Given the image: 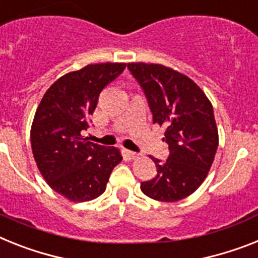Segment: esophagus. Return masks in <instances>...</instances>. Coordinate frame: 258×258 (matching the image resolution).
<instances>
[{
  "mask_svg": "<svg viewBox=\"0 0 258 258\" xmlns=\"http://www.w3.org/2000/svg\"><path fill=\"white\" fill-rule=\"evenodd\" d=\"M125 156L128 157V159H136L138 156H139V153H136V152H133V151H128V149H125L124 151Z\"/></svg>",
  "mask_w": 258,
  "mask_h": 258,
  "instance_id": "1",
  "label": "esophagus"
}]
</instances>
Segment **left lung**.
I'll list each match as a JSON object with an SVG mask.
<instances>
[{"mask_svg":"<svg viewBox=\"0 0 258 258\" xmlns=\"http://www.w3.org/2000/svg\"><path fill=\"white\" fill-rule=\"evenodd\" d=\"M127 68L146 94L153 123L166 127L169 147L166 161L152 157L157 176L140 189L161 202L186 198L207 177L219 144L213 105L196 82L168 67L130 62Z\"/></svg>","mask_w":258,"mask_h":258,"instance_id":"obj_1","label":"left lung"}]
</instances>
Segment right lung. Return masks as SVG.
Wrapping results in <instances>:
<instances>
[{
	"label": "right lung",
	"instance_id": "add662e5",
	"mask_svg": "<svg viewBox=\"0 0 258 258\" xmlns=\"http://www.w3.org/2000/svg\"><path fill=\"white\" fill-rule=\"evenodd\" d=\"M124 68V62H101L67 73L39 103L31 125L34 159L47 183L72 202L101 196L122 161L119 149L88 142L82 131L89 128L103 88Z\"/></svg>",
	"mask_w": 258,
	"mask_h": 258
}]
</instances>
